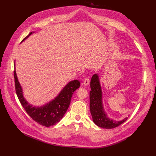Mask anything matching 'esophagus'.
<instances>
[{"label": "esophagus", "instance_id": "obj_1", "mask_svg": "<svg viewBox=\"0 0 156 156\" xmlns=\"http://www.w3.org/2000/svg\"><path fill=\"white\" fill-rule=\"evenodd\" d=\"M90 83V79L88 78H86L83 81V85L85 86H87Z\"/></svg>", "mask_w": 156, "mask_h": 156}]
</instances>
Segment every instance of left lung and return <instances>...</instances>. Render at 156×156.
Listing matches in <instances>:
<instances>
[{"mask_svg":"<svg viewBox=\"0 0 156 156\" xmlns=\"http://www.w3.org/2000/svg\"><path fill=\"white\" fill-rule=\"evenodd\" d=\"M91 90L90 92V110L94 123L102 128L112 129L121 125L128 118L120 121L109 119L105 113L102 103V90L99 76L95 74L90 81Z\"/></svg>","mask_w":156,"mask_h":156,"instance_id":"8db88e82","label":"left lung"}]
</instances>
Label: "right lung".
Segmentation results:
<instances>
[{"mask_svg":"<svg viewBox=\"0 0 156 156\" xmlns=\"http://www.w3.org/2000/svg\"><path fill=\"white\" fill-rule=\"evenodd\" d=\"M31 34L32 32L30 33V34L24 38L23 41L27 39ZM14 78L16 92L23 108L28 115L37 123L46 127L55 125L62 118L69 108L72 95L80 87V81L77 80L70 81L54 100L42 107L36 108L32 107V105H30L24 98L22 88L16 75L15 68Z\"/></svg>","mask_w":156,"mask_h":156,"instance_id":"1","label":"right lung"}]
</instances>
